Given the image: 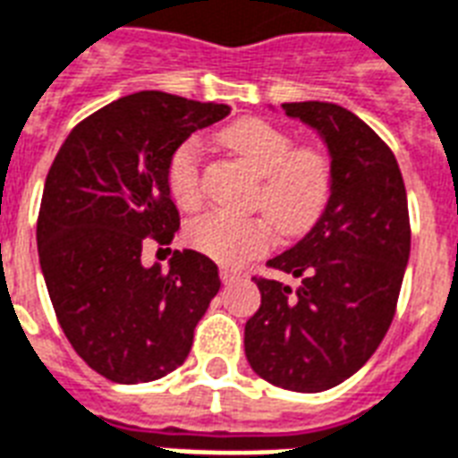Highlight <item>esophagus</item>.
<instances>
[{
    "label": "esophagus",
    "mask_w": 458,
    "mask_h": 458,
    "mask_svg": "<svg viewBox=\"0 0 458 458\" xmlns=\"http://www.w3.org/2000/svg\"><path fill=\"white\" fill-rule=\"evenodd\" d=\"M219 277H222V282H225V284H229V282L239 280V277H242V273H239V270H233V267H222V270H219Z\"/></svg>",
    "instance_id": "34e87169"
}]
</instances>
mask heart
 Listing matches in <instances>:
<instances>
[{"mask_svg": "<svg viewBox=\"0 0 458 458\" xmlns=\"http://www.w3.org/2000/svg\"><path fill=\"white\" fill-rule=\"evenodd\" d=\"M216 142L258 176L250 205L263 215L236 216L216 209L198 216L185 232L198 253L222 266H242L270 249L275 229L292 242L321 222L335 183L333 161L321 147L294 144L287 130L260 118H242L222 127ZM164 181L178 208H200L205 191L195 140H183L168 154Z\"/></svg>", "mask_w": 458, "mask_h": 458, "instance_id": "heart-1", "label": "heart"}]
</instances>
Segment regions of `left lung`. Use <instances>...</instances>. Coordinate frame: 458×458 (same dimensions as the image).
Wrapping results in <instances>:
<instances>
[{
    "mask_svg": "<svg viewBox=\"0 0 458 458\" xmlns=\"http://www.w3.org/2000/svg\"><path fill=\"white\" fill-rule=\"evenodd\" d=\"M318 130L335 183L321 222L267 267L301 280L253 277L260 309L246 321L250 369L275 386L316 394L362 367L394 321L411 256V219L401 168L372 127L343 106L282 103Z\"/></svg>",
    "mask_w": 458,
    "mask_h": 458,
    "instance_id": "left-lung-1",
    "label": "left lung"
}]
</instances>
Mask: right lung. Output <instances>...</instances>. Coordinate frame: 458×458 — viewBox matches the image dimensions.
<instances>
[{"label":"right lung","instance_id":"obj_1","mask_svg":"<svg viewBox=\"0 0 458 458\" xmlns=\"http://www.w3.org/2000/svg\"><path fill=\"white\" fill-rule=\"evenodd\" d=\"M229 115L225 103L140 91L91 113L57 151L38 215V256L62 331L94 372L142 384L174 372L222 282L198 250L168 270L142 266V246H168L181 226L164 181L168 154Z\"/></svg>","mask_w":458,"mask_h":458}]
</instances>
